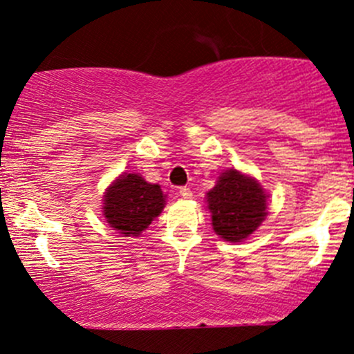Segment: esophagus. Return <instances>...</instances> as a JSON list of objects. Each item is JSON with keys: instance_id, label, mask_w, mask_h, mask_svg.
<instances>
[{"instance_id": "1", "label": "esophagus", "mask_w": 354, "mask_h": 354, "mask_svg": "<svg viewBox=\"0 0 354 354\" xmlns=\"http://www.w3.org/2000/svg\"><path fill=\"white\" fill-rule=\"evenodd\" d=\"M180 195H181V197H183V198H192V195H194V194H192V190H190V188H188V187H181L180 188Z\"/></svg>"}]
</instances>
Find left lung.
<instances>
[{
    "label": "left lung",
    "instance_id": "left-lung-1",
    "mask_svg": "<svg viewBox=\"0 0 354 354\" xmlns=\"http://www.w3.org/2000/svg\"><path fill=\"white\" fill-rule=\"evenodd\" d=\"M267 198L255 178L236 167L224 169L216 187L205 194L214 233L231 243L245 241L266 221Z\"/></svg>",
    "mask_w": 354,
    "mask_h": 354
}]
</instances>
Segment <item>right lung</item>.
Segmentation results:
<instances>
[{"label":"right lung","mask_w":354,"mask_h":354,"mask_svg":"<svg viewBox=\"0 0 354 354\" xmlns=\"http://www.w3.org/2000/svg\"><path fill=\"white\" fill-rule=\"evenodd\" d=\"M166 207L160 185L149 183L138 173H123L106 188L102 216L123 236L138 238Z\"/></svg>","instance_id":"right-lung-1"}]
</instances>
